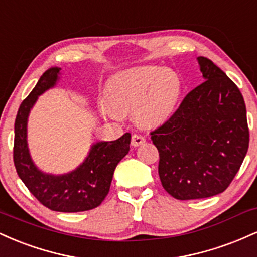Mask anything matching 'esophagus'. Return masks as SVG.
I'll list each match as a JSON object with an SVG mask.
<instances>
[{"label": "esophagus", "mask_w": 257, "mask_h": 257, "mask_svg": "<svg viewBox=\"0 0 257 257\" xmlns=\"http://www.w3.org/2000/svg\"><path fill=\"white\" fill-rule=\"evenodd\" d=\"M145 143V138L143 137V135L140 134H134L132 137V145L134 147H138L140 145H143V144Z\"/></svg>", "instance_id": "esophagus-1"}]
</instances>
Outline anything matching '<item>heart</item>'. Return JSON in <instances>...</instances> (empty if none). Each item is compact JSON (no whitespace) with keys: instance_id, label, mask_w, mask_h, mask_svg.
<instances>
[{"instance_id":"obj_1","label":"heart","mask_w":257,"mask_h":257,"mask_svg":"<svg viewBox=\"0 0 257 257\" xmlns=\"http://www.w3.org/2000/svg\"><path fill=\"white\" fill-rule=\"evenodd\" d=\"M184 90V78L175 70L157 65L133 67L110 79L107 98L99 107L107 118L122 119L133 112L141 124L157 125L175 114Z\"/></svg>"}]
</instances>
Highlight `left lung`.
Masks as SVG:
<instances>
[{"mask_svg":"<svg viewBox=\"0 0 257 257\" xmlns=\"http://www.w3.org/2000/svg\"><path fill=\"white\" fill-rule=\"evenodd\" d=\"M197 60L204 82L186 95L172 118L151 133L162 185L180 200L222 193L249 147L240 90L208 58Z\"/></svg>","mask_w":257,"mask_h":257,"instance_id":"1","label":"left lung"}]
</instances>
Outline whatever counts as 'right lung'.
Here are the masks:
<instances>
[{
    "label": "right lung",
    "mask_w": 257,
    "mask_h": 257,
    "mask_svg": "<svg viewBox=\"0 0 257 257\" xmlns=\"http://www.w3.org/2000/svg\"><path fill=\"white\" fill-rule=\"evenodd\" d=\"M61 69L51 67L20 105L14 123L13 159L17 173L38 202L60 213H78L101 204L107 196L114 169L129 152L132 135L125 133L114 141H96L72 172L60 175L44 173L32 161L28 146V118L38 96L55 87Z\"/></svg>",
    "instance_id": "1"
}]
</instances>
